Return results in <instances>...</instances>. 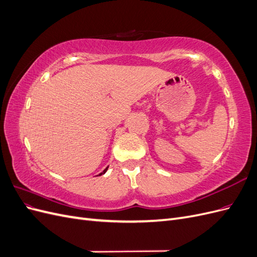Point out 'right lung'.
Here are the masks:
<instances>
[{
	"mask_svg": "<svg viewBox=\"0 0 257 257\" xmlns=\"http://www.w3.org/2000/svg\"><path fill=\"white\" fill-rule=\"evenodd\" d=\"M107 169H108V167H107V168H106V169H104V172H103V173H100V174H99V175H103V174H105V173H106V172H107Z\"/></svg>",
	"mask_w": 257,
	"mask_h": 257,
	"instance_id": "obj_1",
	"label": "right lung"
}]
</instances>
